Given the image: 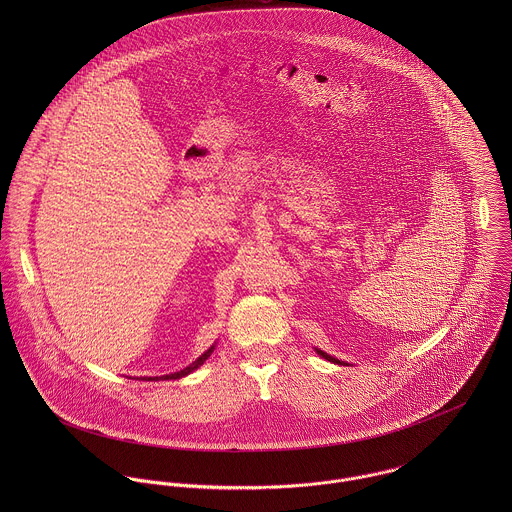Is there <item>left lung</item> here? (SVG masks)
<instances>
[{
  "label": "left lung",
  "instance_id": "8db88e82",
  "mask_svg": "<svg viewBox=\"0 0 512 512\" xmlns=\"http://www.w3.org/2000/svg\"><path fill=\"white\" fill-rule=\"evenodd\" d=\"M317 355H319V357H323V359H327L329 363H339V365H343L341 361H337L335 357H331V355H327V353H323V351H319V349H317Z\"/></svg>",
  "mask_w": 512,
  "mask_h": 512
}]
</instances>
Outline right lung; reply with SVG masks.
<instances>
[{
    "instance_id": "obj_1",
    "label": "right lung",
    "mask_w": 512,
    "mask_h": 512,
    "mask_svg": "<svg viewBox=\"0 0 512 512\" xmlns=\"http://www.w3.org/2000/svg\"><path fill=\"white\" fill-rule=\"evenodd\" d=\"M213 349L215 347H211L209 351H205L193 365L187 366V368H183V370H179V372H173V374H163V376H155V378H147V380H175V378H181V376H187V374H191L195 368H199V366L203 365L209 357H211V353H213ZM146 380V378H144Z\"/></svg>"
}]
</instances>
